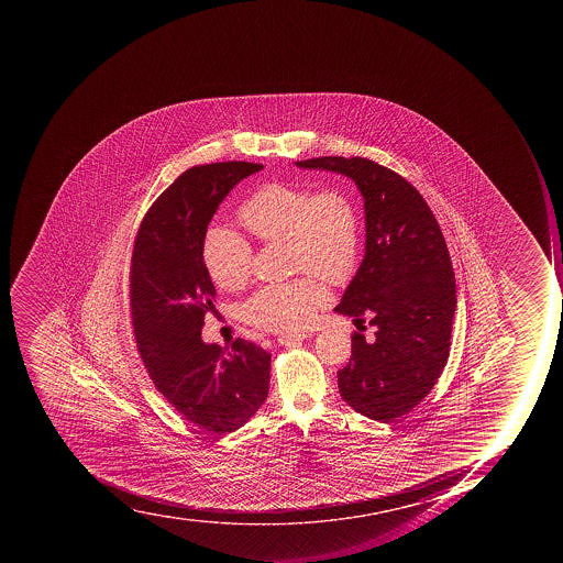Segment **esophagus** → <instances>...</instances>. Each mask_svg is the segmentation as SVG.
<instances>
[{"mask_svg": "<svg viewBox=\"0 0 563 563\" xmlns=\"http://www.w3.org/2000/svg\"><path fill=\"white\" fill-rule=\"evenodd\" d=\"M306 338H308L306 334H282V336H278V343L285 346H296Z\"/></svg>", "mask_w": 563, "mask_h": 563, "instance_id": "obj_1", "label": "esophagus"}]
</instances>
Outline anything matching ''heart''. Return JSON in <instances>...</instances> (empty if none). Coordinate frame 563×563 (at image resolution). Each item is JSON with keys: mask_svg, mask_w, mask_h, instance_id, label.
<instances>
[{"mask_svg": "<svg viewBox=\"0 0 563 563\" xmlns=\"http://www.w3.org/2000/svg\"><path fill=\"white\" fill-rule=\"evenodd\" d=\"M244 229L264 243H287L290 266L311 273L284 284L264 285L244 301L243 319L266 331H297L328 302L322 276L343 284L354 273L358 255V218L343 191L311 196L299 186L269 183L240 208ZM202 258L218 287H241L252 273V246L225 227H211Z\"/></svg>", "mask_w": 563, "mask_h": 563, "instance_id": "heart-1", "label": "heart"}]
</instances>
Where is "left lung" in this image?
Instances as JSON below:
<instances>
[{"mask_svg": "<svg viewBox=\"0 0 563 563\" xmlns=\"http://www.w3.org/2000/svg\"><path fill=\"white\" fill-rule=\"evenodd\" d=\"M296 167L346 176L363 196L364 258L334 311L372 317L375 338L355 332L338 387L355 412L395 421L430 395L448 363L456 311L448 244L421 194L390 168L358 156Z\"/></svg>", "mask_w": 563, "mask_h": 563, "instance_id": "left-lung-1", "label": "left lung"}]
</instances>
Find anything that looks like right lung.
<instances>
[{
    "label": "right lung",
    "mask_w": 563,
    "mask_h": 563,
    "mask_svg": "<svg viewBox=\"0 0 563 563\" xmlns=\"http://www.w3.org/2000/svg\"><path fill=\"white\" fill-rule=\"evenodd\" d=\"M264 165L191 167L151 206L133 246L130 306L142 363L168 404L209 433H232L269 393L271 354L241 338L229 349L202 340L214 308L202 243L229 191Z\"/></svg>",
    "instance_id": "obj_1"
}]
</instances>
